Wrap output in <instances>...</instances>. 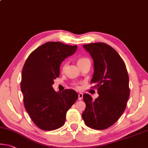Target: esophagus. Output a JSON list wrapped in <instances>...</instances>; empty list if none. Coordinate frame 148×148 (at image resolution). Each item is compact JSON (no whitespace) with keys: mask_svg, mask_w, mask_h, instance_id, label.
I'll return each instance as SVG.
<instances>
[{"mask_svg":"<svg viewBox=\"0 0 148 148\" xmlns=\"http://www.w3.org/2000/svg\"><path fill=\"white\" fill-rule=\"evenodd\" d=\"M83 98V93H78V99L79 100H82Z\"/></svg>","mask_w":148,"mask_h":148,"instance_id":"esophagus-1","label":"esophagus"}]
</instances>
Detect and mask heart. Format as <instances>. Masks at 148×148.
Instances as JSON below:
<instances>
[{
    "mask_svg": "<svg viewBox=\"0 0 148 148\" xmlns=\"http://www.w3.org/2000/svg\"><path fill=\"white\" fill-rule=\"evenodd\" d=\"M86 62H91V60L89 58H87V57H81L79 58L78 60V64L79 65L81 64H84V63H86ZM67 65V62H64L62 64V69H64L65 67Z\"/></svg>",
    "mask_w": 148,
    "mask_h": 148,
    "instance_id": "obj_1",
    "label": "heart"
}]
</instances>
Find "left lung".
<instances>
[{"label":"left lung","instance_id":"1","mask_svg":"<svg viewBox=\"0 0 148 148\" xmlns=\"http://www.w3.org/2000/svg\"><path fill=\"white\" fill-rule=\"evenodd\" d=\"M83 47L93 60L91 83L95 84L99 96L93 101L90 95L84 94L86 109L82 116L86 126L104 130L115 123L125 111L130 95L128 74L125 62L111 46L95 43Z\"/></svg>","mask_w":148,"mask_h":148}]
</instances>
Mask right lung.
Here are the masks:
<instances>
[{"label":"right lung","mask_w":148,"mask_h":148,"mask_svg":"<svg viewBox=\"0 0 148 148\" xmlns=\"http://www.w3.org/2000/svg\"><path fill=\"white\" fill-rule=\"evenodd\" d=\"M76 50V45L47 42L33 51L23 66L21 90L24 106L41 130L61 127L67 111L78 99V93L73 90L58 93L52 87L54 79L60 75L61 63Z\"/></svg>","instance_id":"1"}]
</instances>
